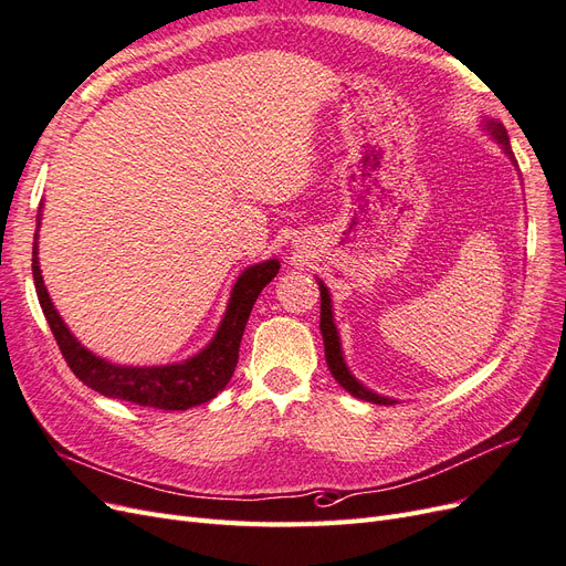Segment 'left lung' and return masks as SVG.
I'll return each mask as SVG.
<instances>
[{"label": "left lung", "mask_w": 566, "mask_h": 566, "mask_svg": "<svg viewBox=\"0 0 566 566\" xmlns=\"http://www.w3.org/2000/svg\"><path fill=\"white\" fill-rule=\"evenodd\" d=\"M484 129L493 136L495 144H499L503 148L505 156L512 160V165L517 167V160L515 156H512L510 150V139H507V132L501 123H495V119H484ZM318 281V290H321V335H323V345H325V361H328V368L333 373V378L345 387L352 397L356 399H364V401H370V403H380V406H391L397 403L389 397H382V394H375L373 389H368L366 385L358 382L347 361H345V354H342V342H339V333H337V325H335V316H333V300H331V293L328 287H325V283L321 279Z\"/></svg>", "instance_id": "1"}]
</instances>
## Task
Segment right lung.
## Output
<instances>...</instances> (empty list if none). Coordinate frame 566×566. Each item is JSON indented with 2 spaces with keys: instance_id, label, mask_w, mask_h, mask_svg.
<instances>
[{
  "instance_id": "right-lung-1",
  "label": "right lung",
  "mask_w": 566,
  "mask_h": 566,
  "mask_svg": "<svg viewBox=\"0 0 566 566\" xmlns=\"http://www.w3.org/2000/svg\"><path fill=\"white\" fill-rule=\"evenodd\" d=\"M40 224L42 205L38 214L35 243H32V279H35L38 300L46 316L49 328L59 342V349L65 358V364L71 366V370L84 385L98 394H104V397L160 410H186L200 406L214 399L217 394L229 385L238 364V349H241V339L250 312L264 285L271 283V279L279 273V260L252 264L238 276V281L231 287L224 318H221L214 337L202 352L186 358L181 364L119 366L106 361V358H101L84 345H80V339L71 333V328H67L61 314L56 312L54 302H51L46 293L40 269Z\"/></svg>"
}]
</instances>
